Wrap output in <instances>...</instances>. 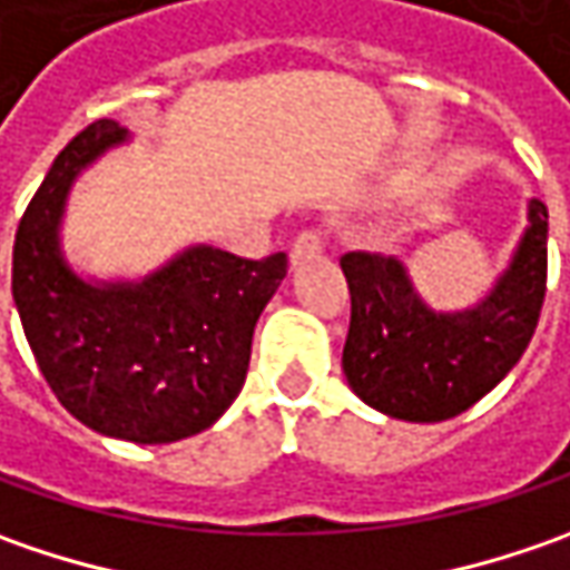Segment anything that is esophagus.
<instances>
[{"label": "esophagus", "mask_w": 570, "mask_h": 570, "mask_svg": "<svg viewBox=\"0 0 570 570\" xmlns=\"http://www.w3.org/2000/svg\"><path fill=\"white\" fill-rule=\"evenodd\" d=\"M326 247V237H323V230L317 228H307L301 230L295 237V244H292V266H301V263H307V259H317L320 253Z\"/></svg>", "instance_id": "1"}]
</instances>
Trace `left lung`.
<instances>
[{"label":"left lung","mask_w":570,"mask_h":570,"mask_svg":"<svg viewBox=\"0 0 570 570\" xmlns=\"http://www.w3.org/2000/svg\"><path fill=\"white\" fill-rule=\"evenodd\" d=\"M527 218L492 292L453 314L428 307L396 256H342L352 295L342 371L358 400L390 419L444 422L508 377L537 333L546 297L549 208L530 199Z\"/></svg>","instance_id":"obj_1"}]
</instances>
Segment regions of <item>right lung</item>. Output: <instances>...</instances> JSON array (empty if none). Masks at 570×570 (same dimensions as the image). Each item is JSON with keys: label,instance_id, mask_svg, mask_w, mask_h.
<instances>
[{"label": "right lung", "instance_id": "obj_1", "mask_svg": "<svg viewBox=\"0 0 570 570\" xmlns=\"http://www.w3.org/2000/svg\"><path fill=\"white\" fill-rule=\"evenodd\" d=\"M122 142L120 122L98 120L56 155L14 234L11 297L40 374L81 425L170 444L237 400L253 326L288 256L240 259L196 244L139 282L81 278L59 244L66 199L78 174Z\"/></svg>", "mask_w": 570, "mask_h": 570}]
</instances>
